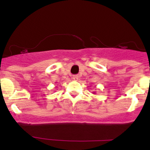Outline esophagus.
Here are the masks:
<instances>
[{
    "mask_svg": "<svg viewBox=\"0 0 150 150\" xmlns=\"http://www.w3.org/2000/svg\"><path fill=\"white\" fill-rule=\"evenodd\" d=\"M72 79H74V80H77V79H79V76H78V75H73Z\"/></svg>",
    "mask_w": 150,
    "mask_h": 150,
    "instance_id": "1",
    "label": "esophagus"
}]
</instances>
